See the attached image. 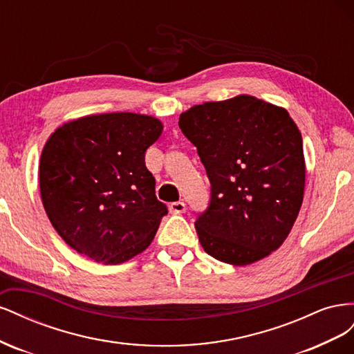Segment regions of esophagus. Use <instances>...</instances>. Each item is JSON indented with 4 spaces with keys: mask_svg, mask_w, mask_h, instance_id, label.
Wrapping results in <instances>:
<instances>
[{
    "mask_svg": "<svg viewBox=\"0 0 354 354\" xmlns=\"http://www.w3.org/2000/svg\"><path fill=\"white\" fill-rule=\"evenodd\" d=\"M168 207H169V211L173 214H183L186 211V203L181 202V201L171 202Z\"/></svg>",
    "mask_w": 354,
    "mask_h": 354,
    "instance_id": "esophagus-1",
    "label": "esophagus"
}]
</instances>
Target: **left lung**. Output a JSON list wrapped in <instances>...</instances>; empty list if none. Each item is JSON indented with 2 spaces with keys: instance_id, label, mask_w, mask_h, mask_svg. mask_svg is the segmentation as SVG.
<instances>
[{
  "instance_id": "8db88e82",
  "label": "left lung",
  "mask_w": 354,
  "mask_h": 354,
  "mask_svg": "<svg viewBox=\"0 0 354 354\" xmlns=\"http://www.w3.org/2000/svg\"><path fill=\"white\" fill-rule=\"evenodd\" d=\"M211 183L195 227L202 248L233 266L276 251L301 208L303 138L289 113L252 95L207 102L180 115Z\"/></svg>"
}]
</instances>
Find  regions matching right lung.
Wrapping results in <instances>:
<instances>
[{"label":"right lung","mask_w":354,"mask_h":354,"mask_svg":"<svg viewBox=\"0 0 354 354\" xmlns=\"http://www.w3.org/2000/svg\"><path fill=\"white\" fill-rule=\"evenodd\" d=\"M156 118L130 112L71 121L51 134L39 162L42 205L72 250L103 264L143 252L168 214L145 155Z\"/></svg>","instance_id":"obj_1"}]
</instances>
